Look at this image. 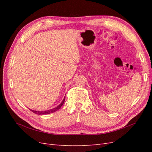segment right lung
Here are the masks:
<instances>
[{
    "instance_id": "right-lung-1",
    "label": "right lung",
    "mask_w": 152,
    "mask_h": 152,
    "mask_svg": "<svg viewBox=\"0 0 152 152\" xmlns=\"http://www.w3.org/2000/svg\"><path fill=\"white\" fill-rule=\"evenodd\" d=\"M64 102H65V98L63 99V100L62 101V102L59 104L58 107H55L53 109H50V110H45V111H36V110H31V111L35 113V114H37V115H45V114H49V113H53V112H56L57 110H58L59 108H60L61 107V106L63 104Z\"/></svg>"
}]
</instances>
